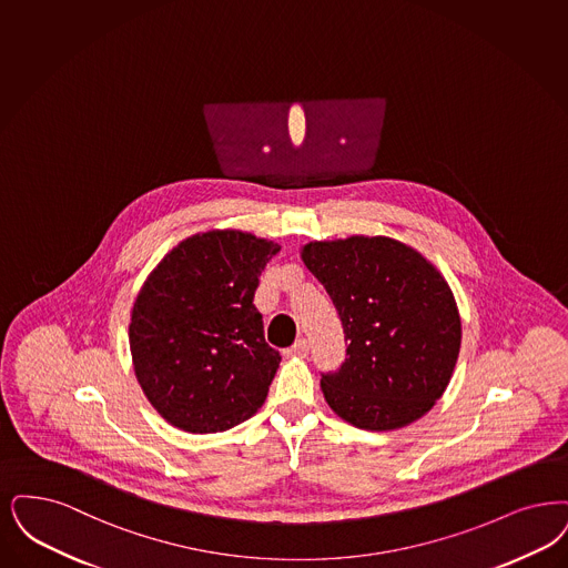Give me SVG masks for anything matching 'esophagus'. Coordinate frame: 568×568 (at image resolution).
Masks as SVG:
<instances>
[{"label":"esophagus","instance_id":"1","mask_svg":"<svg viewBox=\"0 0 568 568\" xmlns=\"http://www.w3.org/2000/svg\"><path fill=\"white\" fill-rule=\"evenodd\" d=\"M285 355H287V357H306V355H308V341H306V338H300V341L295 342L294 346H290V348L285 351Z\"/></svg>","mask_w":568,"mask_h":568}]
</instances>
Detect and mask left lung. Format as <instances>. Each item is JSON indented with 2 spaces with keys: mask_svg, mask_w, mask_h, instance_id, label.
Returning a JSON list of instances; mask_svg holds the SVG:
<instances>
[{
  "mask_svg": "<svg viewBox=\"0 0 568 568\" xmlns=\"http://www.w3.org/2000/svg\"><path fill=\"white\" fill-rule=\"evenodd\" d=\"M302 262L332 297L346 359L321 374L325 402L367 432L402 429L435 406L460 351V317L446 278L388 236L315 241Z\"/></svg>",
  "mask_w": 568,
  "mask_h": 568,
  "instance_id": "obj_1",
  "label": "left lung"
}]
</instances>
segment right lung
<instances>
[{"label":"right lung","mask_w":568,"mask_h":568,"mask_svg":"<svg viewBox=\"0 0 568 568\" xmlns=\"http://www.w3.org/2000/svg\"><path fill=\"white\" fill-rule=\"evenodd\" d=\"M281 247L241 230H209L169 251L145 278L129 325L136 381L173 427L232 429L262 408L278 351L253 304Z\"/></svg>","instance_id":"obj_1"}]
</instances>
